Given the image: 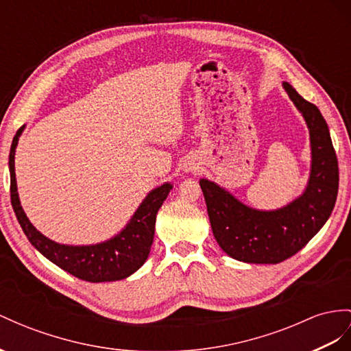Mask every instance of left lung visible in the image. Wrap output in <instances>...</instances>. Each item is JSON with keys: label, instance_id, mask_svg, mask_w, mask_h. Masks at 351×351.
Masks as SVG:
<instances>
[{"label": "left lung", "instance_id": "8db88e82", "mask_svg": "<svg viewBox=\"0 0 351 351\" xmlns=\"http://www.w3.org/2000/svg\"><path fill=\"white\" fill-rule=\"evenodd\" d=\"M310 132L311 169L307 186L276 210H258L226 188L200 179L209 221L218 245L228 256L249 264H278L293 256L325 226L337 202L338 160L329 128L319 108L283 83Z\"/></svg>", "mask_w": 351, "mask_h": 351}]
</instances>
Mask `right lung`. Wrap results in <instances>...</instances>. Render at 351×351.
Returning <instances> with one entry per match:
<instances>
[{
    "mask_svg": "<svg viewBox=\"0 0 351 351\" xmlns=\"http://www.w3.org/2000/svg\"><path fill=\"white\" fill-rule=\"evenodd\" d=\"M23 129L25 125L17 130L13 138L10 156H8V169H10L13 210L31 245L49 261L86 282H115L138 271L149 255L152 240H154L157 212L173 185L166 182L149 191L136 212L133 213L128 226L110 240L86 246L56 243L32 226L21 206L14 173V154Z\"/></svg>",
    "mask_w": 351,
    "mask_h": 351,
    "instance_id": "add662e5",
    "label": "right lung"
}]
</instances>
